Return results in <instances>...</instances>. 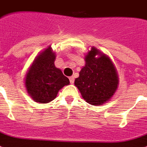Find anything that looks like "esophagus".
<instances>
[{
    "label": "esophagus",
    "instance_id": "1",
    "mask_svg": "<svg viewBox=\"0 0 147 147\" xmlns=\"http://www.w3.org/2000/svg\"><path fill=\"white\" fill-rule=\"evenodd\" d=\"M69 79H70V84H74V77H69Z\"/></svg>",
    "mask_w": 147,
    "mask_h": 147
}]
</instances>
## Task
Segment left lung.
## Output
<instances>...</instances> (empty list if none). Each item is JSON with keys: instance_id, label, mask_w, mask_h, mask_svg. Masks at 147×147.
I'll return each mask as SVG.
<instances>
[{"instance_id": "8db88e82", "label": "left lung", "mask_w": 147, "mask_h": 147, "mask_svg": "<svg viewBox=\"0 0 147 147\" xmlns=\"http://www.w3.org/2000/svg\"><path fill=\"white\" fill-rule=\"evenodd\" d=\"M85 65L74 80L86 103L101 106L112 99L119 85L117 68L107 54L92 47L84 56Z\"/></svg>"}]
</instances>
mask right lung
Segmentation results:
<instances>
[{
  "label": "right lung",
  "mask_w": 147,
  "mask_h": 147,
  "mask_svg": "<svg viewBox=\"0 0 147 147\" xmlns=\"http://www.w3.org/2000/svg\"><path fill=\"white\" fill-rule=\"evenodd\" d=\"M56 53L49 46L39 53L27 70L24 86L28 95L39 103H47L57 97L59 90L70 80L54 65Z\"/></svg>",
  "instance_id": "add662e5"
}]
</instances>
